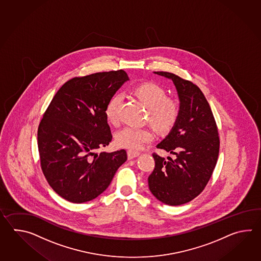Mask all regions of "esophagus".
I'll use <instances>...</instances> for the list:
<instances>
[{
	"mask_svg": "<svg viewBox=\"0 0 261 261\" xmlns=\"http://www.w3.org/2000/svg\"><path fill=\"white\" fill-rule=\"evenodd\" d=\"M140 155L139 152H135V151H132V150H128V160H133L134 158Z\"/></svg>",
	"mask_w": 261,
	"mask_h": 261,
	"instance_id": "esophagus-1",
	"label": "esophagus"
}]
</instances>
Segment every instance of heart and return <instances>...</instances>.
I'll use <instances>...</instances> for the list:
<instances>
[{
  "label": "heart",
  "mask_w": 261,
  "mask_h": 261,
  "mask_svg": "<svg viewBox=\"0 0 261 261\" xmlns=\"http://www.w3.org/2000/svg\"><path fill=\"white\" fill-rule=\"evenodd\" d=\"M133 92L143 102L148 112L150 123L161 133H168L177 122L180 116V106L176 100L167 97L166 91L155 83L139 85ZM122 100L121 94L114 95L106 107V117L108 122L118 121V110ZM154 138V133L147 128L127 126L116 135L117 145L129 150H139Z\"/></svg>",
  "instance_id": "heart-1"
}]
</instances>
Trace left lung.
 Masks as SVG:
<instances>
[{
  "mask_svg": "<svg viewBox=\"0 0 261 261\" xmlns=\"http://www.w3.org/2000/svg\"><path fill=\"white\" fill-rule=\"evenodd\" d=\"M172 79L180 100V116L156 147L175 159L153 153L155 168L148 176L150 191L168 205L189 202L202 192L217 165L219 136L211 107L200 88L174 73L154 72Z\"/></svg>",
  "mask_w": 261,
  "mask_h": 261,
  "instance_id": "obj_1",
  "label": "left lung"
}]
</instances>
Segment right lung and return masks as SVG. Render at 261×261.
<instances>
[{
    "instance_id": "obj_1",
    "label": "right lung",
    "mask_w": 261,
    "mask_h": 261,
    "mask_svg": "<svg viewBox=\"0 0 261 261\" xmlns=\"http://www.w3.org/2000/svg\"><path fill=\"white\" fill-rule=\"evenodd\" d=\"M127 80L123 70L72 78L43 115L37 133L41 168L50 187L68 201L97 198L127 161L124 149L95 153L111 142L106 107Z\"/></svg>"
}]
</instances>
